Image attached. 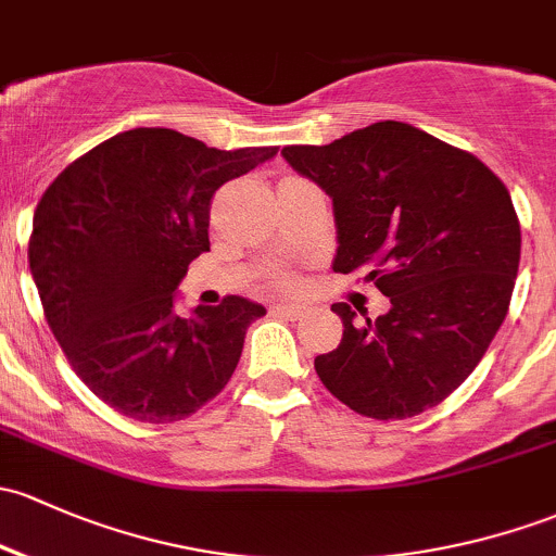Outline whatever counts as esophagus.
<instances>
[{"mask_svg": "<svg viewBox=\"0 0 556 556\" xmlns=\"http://www.w3.org/2000/svg\"><path fill=\"white\" fill-rule=\"evenodd\" d=\"M274 312L282 314V317H288V319L303 317V306H298V303H277V306H274Z\"/></svg>", "mask_w": 556, "mask_h": 556, "instance_id": "34e87169", "label": "esophagus"}]
</instances>
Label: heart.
I'll return each mask as SVG.
<instances>
[{"instance_id": "heart-1", "label": "heart", "mask_w": 556, "mask_h": 556, "mask_svg": "<svg viewBox=\"0 0 556 556\" xmlns=\"http://www.w3.org/2000/svg\"><path fill=\"white\" fill-rule=\"evenodd\" d=\"M277 282H279V285H288L290 279H288V277H277Z\"/></svg>"}]
</instances>
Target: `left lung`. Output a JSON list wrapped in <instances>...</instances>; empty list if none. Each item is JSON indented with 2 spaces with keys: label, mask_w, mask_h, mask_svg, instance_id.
<instances>
[{
  "label": "left lung",
  "mask_w": 556,
  "mask_h": 556,
  "mask_svg": "<svg viewBox=\"0 0 556 556\" xmlns=\"http://www.w3.org/2000/svg\"><path fill=\"white\" fill-rule=\"evenodd\" d=\"M282 156L332 197V268H362L391 301L378 319L332 303L343 338L314 359L319 381L376 420L440 405L509 312L522 233L504 180L469 151L391 119L327 146H285Z\"/></svg>",
  "instance_id": "1"
}]
</instances>
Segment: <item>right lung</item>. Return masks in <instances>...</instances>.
<instances>
[{"label": "right lung", "instance_id": "1", "mask_svg": "<svg viewBox=\"0 0 556 556\" xmlns=\"http://www.w3.org/2000/svg\"><path fill=\"white\" fill-rule=\"evenodd\" d=\"M279 146L237 151L136 127L74 160L34 210L28 266L45 319L87 389L140 424H173L233 376L250 323L239 295L175 314V288L210 250V204Z\"/></svg>", "mask_w": 556, "mask_h": 556}]
</instances>
